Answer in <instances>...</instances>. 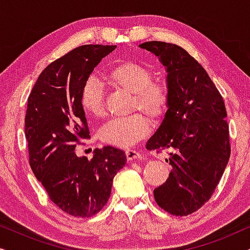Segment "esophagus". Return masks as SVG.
<instances>
[{
    "label": "esophagus",
    "mask_w": 250,
    "mask_h": 250,
    "mask_svg": "<svg viewBox=\"0 0 250 250\" xmlns=\"http://www.w3.org/2000/svg\"><path fill=\"white\" fill-rule=\"evenodd\" d=\"M125 153H126V158H127L128 162H131V160H135V159L141 158V153L138 152V151H135V150L128 149V150H126Z\"/></svg>",
    "instance_id": "1"
}]
</instances>
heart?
Wrapping results in <instances>:
<instances>
[{"label": "heart", "mask_w": 250, "mask_h": 250, "mask_svg": "<svg viewBox=\"0 0 250 250\" xmlns=\"http://www.w3.org/2000/svg\"><path fill=\"white\" fill-rule=\"evenodd\" d=\"M105 80L114 87L133 94L132 110H141L151 119L165 114L168 104V90L163 82H152V73L148 67L134 61H125L110 68ZM81 105L85 114L100 118L104 114V88L95 78L85 82L81 93ZM151 129L148 118L141 114L112 119L102 126L100 140L107 145L128 148L145 139Z\"/></svg>", "instance_id": "obj_1"}]
</instances>
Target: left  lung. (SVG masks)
<instances>
[{"label": "left lung", "mask_w": 250, "mask_h": 250, "mask_svg": "<svg viewBox=\"0 0 250 250\" xmlns=\"http://www.w3.org/2000/svg\"><path fill=\"white\" fill-rule=\"evenodd\" d=\"M139 47L165 67L169 97L163 121L146 146L172 150L168 179L153 196L167 213L187 216L209 200L230 158L224 101L203 66L181 46L152 41Z\"/></svg>", "instance_id": "1"}]
</instances>
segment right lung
I'll return each instance as SVG.
<instances>
[{
    "label": "right lung",
    "mask_w": 250,
    "mask_h": 250,
    "mask_svg": "<svg viewBox=\"0 0 250 250\" xmlns=\"http://www.w3.org/2000/svg\"><path fill=\"white\" fill-rule=\"evenodd\" d=\"M116 47L82 45L53 61L37 78L27 104L30 167L52 203L75 217H90L104 207L112 180L127 160L123 150L110 146L95 149L91 160L75 152L81 139H90L82 90Z\"/></svg>",
    "instance_id": "obj_1"
}]
</instances>
